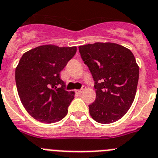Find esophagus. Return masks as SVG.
<instances>
[{
	"label": "esophagus",
	"mask_w": 158,
	"mask_h": 158,
	"mask_svg": "<svg viewBox=\"0 0 158 158\" xmlns=\"http://www.w3.org/2000/svg\"><path fill=\"white\" fill-rule=\"evenodd\" d=\"M84 88H85V87H83V88H82V89H80V90H76V92H77L78 94H81V93L83 92V90H84Z\"/></svg>",
	"instance_id": "1"
}]
</instances>
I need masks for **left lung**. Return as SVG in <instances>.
Masks as SVG:
<instances>
[{"label": "left lung", "instance_id": "1", "mask_svg": "<svg viewBox=\"0 0 158 158\" xmlns=\"http://www.w3.org/2000/svg\"><path fill=\"white\" fill-rule=\"evenodd\" d=\"M79 50L94 81L96 98L89 105L90 116L102 124L119 120L136 94L139 67L134 54L114 43L89 44Z\"/></svg>", "mask_w": 158, "mask_h": 158}]
</instances>
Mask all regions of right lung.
I'll return each instance as SVG.
<instances>
[{
	"label": "right lung",
	"instance_id": "right-lung-1",
	"mask_svg": "<svg viewBox=\"0 0 158 158\" xmlns=\"http://www.w3.org/2000/svg\"><path fill=\"white\" fill-rule=\"evenodd\" d=\"M76 50L42 45L24 53L19 61L15 72L19 97L28 113L41 123H56L68 114L75 93L65 90L60 71Z\"/></svg>",
	"mask_w": 158,
	"mask_h": 158
}]
</instances>
